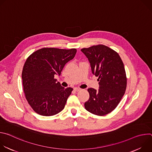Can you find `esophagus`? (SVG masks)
<instances>
[{"label":"esophagus","instance_id":"1","mask_svg":"<svg viewBox=\"0 0 152 152\" xmlns=\"http://www.w3.org/2000/svg\"><path fill=\"white\" fill-rule=\"evenodd\" d=\"M80 90H81V89L79 88H77V87H75V88H74V90L76 91H80Z\"/></svg>","mask_w":152,"mask_h":152}]
</instances>
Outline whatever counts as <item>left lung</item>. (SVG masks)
Returning <instances> with one entry per match:
<instances>
[{
  "mask_svg": "<svg viewBox=\"0 0 152 152\" xmlns=\"http://www.w3.org/2000/svg\"><path fill=\"white\" fill-rule=\"evenodd\" d=\"M88 58L92 73L98 77L99 89L90 88V98L84 104L86 111L104 115L117 106L124 94L127 78L123 62L117 52L104 45L80 50Z\"/></svg>",
  "mask_w": 152,
  "mask_h": 152,
  "instance_id": "8db88e82",
  "label": "left lung"
}]
</instances>
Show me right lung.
Instances as JSON below:
<instances>
[{
    "instance_id": "add662e5",
    "label": "right lung",
    "mask_w": 152,
    "mask_h": 152,
    "mask_svg": "<svg viewBox=\"0 0 152 152\" xmlns=\"http://www.w3.org/2000/svg\"><path fill=\"white\" fill-rule=\"evenodd\" d=\"M76 49L42 48L31 54L23 66L21 77L25 97L33 110L43 116H52L65 107L73 88H65L57 79Z\"/></svg>"
}]
</instances>
